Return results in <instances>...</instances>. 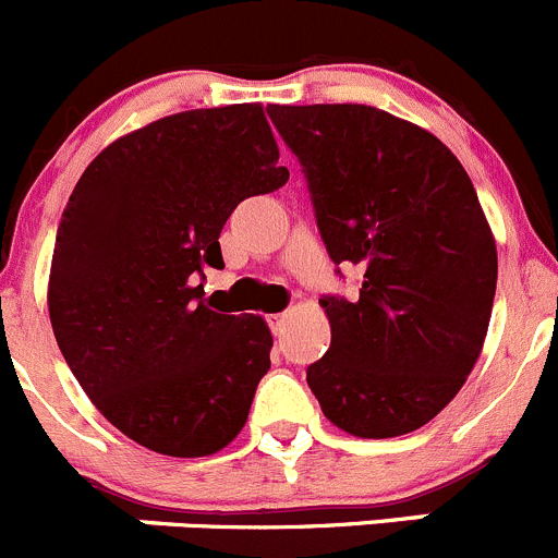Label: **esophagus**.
Wrapping results in <instances>:
<instances>
[{"instance_id":"34e87169","label":"esophagus","mask_w":558,"mask_h":558,"mask_svg":"<svg viewBox=\"0 0 558 558\" xmlns=\"http://www.w3.org/2000/svg\"><path fill=\"white\" fill-rule=\"evenodd\" d=\"M287 317H290V314H287V312L271 314V317H268V325H271V330H274V333H279V330H281V325L287 323Z\"/></svg>"}]
</instances>
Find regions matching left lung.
Returning <instances> with one entry per match:
<instances>
[{
	"instance_id": "obj_1",
	"label": "left lung",
	"mask_w": 558,
	"mask_h": 558,
	"mask_svg": "<svg viewBox=\"0 0 558 558\" xmlns=\"http://www.w3.org/2000/svg\"><path fill=\"white\" fill-rule=\"evenodd\" d=\"M306 175L336 266L361 295H323L330 350L306 368L323 415L366 439L426 426L483 350L496 244L477 192L439 137L372 105H268ZM341 274V271H336Z\"/></svg>"
}]
</instances>
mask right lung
Listing matches in <instances>:
<instances>
[{
  "instance_id": "obj_1",
  "label": "right lung",
  "mask_w": 558,
  "mask_h": 558,
  "mask_svg": "<svg viewBox=\"0 0 558 558\" xmlns=\"http://www.w3.org/2000/svg\"><path fill=\"white\" fill-rule=\"evenodd\" d=\"M287 179L263 105L246 102L151 121L75 184L48 281L53 336L94 407L143 448L197 459L244 428L271 330L214 308L197 279L225 268L235 206Z\"/></svg>"
}]
</instances>
